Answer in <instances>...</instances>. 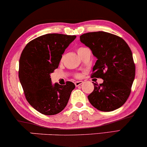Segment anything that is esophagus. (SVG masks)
Returning a JSON list of instances; mask_svg holds the SVG:
<instances>
[{
	"instance_id": "1",
	"label": "esophagus",
	"mask_w": 147,
	"mask_h": 147,
	"mask_svg": "<svg viewBox=\"0 0 147 147\" xmlns=\"http://www.w3.org/2000/svg\"><path fill=\"white\" fill-rule=\"evenodd\" d=\"M82 84H83V82H82V81H78V82H75V85H76V87H78V86H80Z\"/></svg>"
}]
</instances>
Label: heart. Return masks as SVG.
<instances>
[{"instance_id":"obj_1","label":"heart","mask_w":147,"mask_h":147,"mask_svg":"<svg viewBox=\"0 0 147 147\" xmlns=\"http://www.w3.org/2000/svg\"><path fill=\"white\" fill-rule=\"evenodd\" d=\"M88 49V48L83 47L78 48V54H80V53H81V52H82V51H84V49Z\"/></svg>"}]
</instances>
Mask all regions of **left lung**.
<instances>
[{"label":"left lung","mask_w":147,"mask_h":147,"mask_svg":"<svg viewBox=\"0 0 147 147\" xmlns=\"http://www.w3.org/2000/svg\"><path fill=\"white\" fill-rule=\"evenodd\" d=\"M80 41L97 58L92 77L103 83H94V91L88 96L96 109L110 112L125 103L135 77V65L129 46L121 37L104 31L84 33Z\"/></svg>","instance_id":"obj_1"}]
</instances>
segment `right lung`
Here are the masks:
<instances>
[{"label":"right lung","instance_id":"right-lung-1","mask_svg":"<svg viewBox=\"0 0 147 147\" xmlns=\"http://www.w3.org/2000/svg\"><path fill=\"white\" fill-rule=\"evenodd\" d=\"M76 35L46 34L30 41L19 59V78L28 102L40 113L54 115L63 110L74 88L73 82L65 85L52 84L51 74L59 66L65 50Z\"/></svg>","mask_w":147,"mask_h":147}]
</instances>
